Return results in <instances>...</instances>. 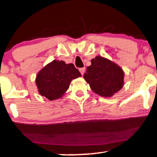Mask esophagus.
<instances>
[{
	"mask_svg": "<svg viewBox=\"0 0 157 157\" xmlns=\"http://www.w3.org/2000/svg\"><path fill=\"white\" fill-rule=\"evenodd\" d=\"M79 72H80V73L82 74V75H84V73L85 72V68H80L79 69Z\"/></svg>",
	"mask_w": 157,
	"mask_h": 157,
	"instance_id": "34e87169",
	"label": "esophagus"
}]
</instances>
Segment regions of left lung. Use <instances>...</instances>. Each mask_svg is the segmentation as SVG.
<instances>
[{
    "label": "left lung",
    "mask_w": 157,
    "mask_h": 157,
    "mask_svg": "<svg viewBox=\"0 0 157 157\" xmlns=\"http://www.w3.org/2000/svg\"><path fill=\"white\" fill-rule=\"evenodd\" d=\"M84 78L95 94L111 97L122 89L124 84L123 69L106 58L97 56L91 59Z\"/></svg>",
    "instance_id": "1"
}]
</instances>
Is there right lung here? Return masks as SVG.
<instances>
[{"label": "right lung", "instance_id": "add662e5", "mask_svg": "<svg viewBox=\"0 0 157 157\" xmlns=\"http://www.w3.org/2000/svg\"><path fill=\"white\" fill-rule=\"evenodd\" d=\"M81 76L73 63L54 60L42 68L36 78L39 92L50 100L58 99L68 89L73 79Z\"/></svg>", "mask_w": 157, "mask_h": 157}]
</instances>
